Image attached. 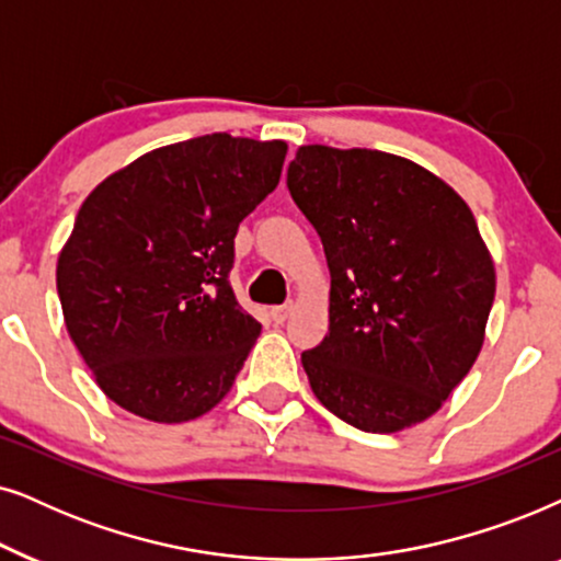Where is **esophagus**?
<instances>
[{"label": "esophagus", "instance_id": "esophagus-1", "mask_svg": "<svg viewBox=\"0 0 561 561\" xmlns=\"http://www.w3.org/2000/svg\"><path fill=\"white\" fill-rule=\"evenodd\" d=\"M293 310H295V302L276 305V308H272V320H274V323H285V320L293 316Z\"/></svg>", "mask_w": 561, "mask_h": 561}]
</instances>
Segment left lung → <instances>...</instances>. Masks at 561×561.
Wrapping results in <instances>:
<instances>
[{"label":"left lung","instance_id":"8db88e82","mask_svg":"<svg viewBox=\"0 0 561 561\" xmlns=\"http://www.w3.org/2000/svg\"><path fill=\"white\" fill-rule=\"evenodd\" d=\"M287 186L331 268L328 335L305 351L316 398L367 433L431 417L484 343L495 264L444 179L371 148L300 146Z\"/></svg>","mask_w":561,"mask_h":561}]
</instances>
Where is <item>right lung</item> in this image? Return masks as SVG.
<instances>
[{
	"label": "right lung",
	"mask_w": 561,
	"mask_h": 561,
	"mask_svg": "<svg viewBox=\"0 0 561 561\" xmlns=\"http://www.w3.org/2000/svg\"><path fill=\"white\" fill-rule=\"evenodd\" d=\"M285 156V140L213 133L144 153L84 199L56 287L66 331L115 405L184 423L230 392L261 333L230 289L233 241Z\"/></svg>",
	"instance_id": "obj_1"
}]
</instances>
